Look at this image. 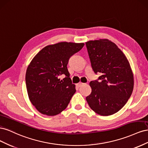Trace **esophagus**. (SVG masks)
<instances>
[{"instance_id":"obj_1","label":"esophagus","mask_w":148,"mask_h":148,"mask_svg":"<svg viewBox=\"0 0 148 148\" xmlns=\"http://www.w3.org/2000/svg\"><path fill=\"white\" fill-rule=\"evenodd\" d=\"M83 84H84V83H82V82H79V83H78L77 84V86H78V87H80V86H83Z\"/></svg>"}]
</instances>
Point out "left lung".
<instances>
[{"mask_svg": "<svg viewBox=\"0 0 148 148\" xmlns=\"http://www.w3.org/2000/svg\"><path fill=\"white\" fill-rule=\"evenodd\" d=\"M86 46L94 72L102 74L89 83L92 91L86 99L96 113L112 115L125 105L133 92L130 65L123 52L109 39L89 41Z\"/></svg>", "mask_w": 148, "mask_h": 148, "instance_id": "obj_1", "label": "left lung"}]
</instances>
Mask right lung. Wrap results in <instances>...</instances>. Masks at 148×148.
Here are the masks:
<instances>
[{
  "label": "right lung",
  "instance_id": "add662e5",
  "mask_svg": "<svg viewBox=\"0 0 148 148\" xmlns=\"http://www.w3.org/2000/svg\"><path fill=\"white\" fill-rule=\"evenodd\" d=\"M84 43L61 42L49 45L34 56L26 72L29 99L40 113L53 116L62 112L76 92L67 64ZM63 74L66 77L60 80Z\"/></svg>",
  "mask_w": 148,
  "mask_h": 148
}]
</instances>
